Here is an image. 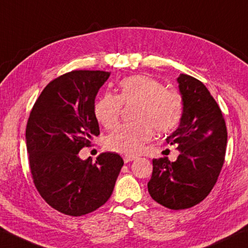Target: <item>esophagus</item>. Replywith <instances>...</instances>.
<instances>
[{
  "label": "esophagus",
  "mask_w": 248,
  "mask_h": 248,
  "mask_svg": "<svg viewBox=\"0 0 248 248\" xmlns=\"http://www.w3.org/2000/svg\"><path fill=\"white\" fill-rule=\"evenodd\" d=\"M123 159H124V163H129V162L134 161L135 157H134V156H125Z\"/></svg>",
  "instance_id": "1"
}]
</instances>
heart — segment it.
Masks as SVG:
<instances>
[{
    "label": "heart",
    "instance_id": "1",
    "mask_svg": "<svg viewBox=\"0 0 248 248\" xmlns=\"http://www.w3.org/2000/svg\"><path fill=\"white\" fill-rule=\"evenodd\" d=\"M123 104L136 106L132 120L106 136L108 150L127 156L139 154L152 139L153 132L162 135L172 132L183 114L182 96L165 90L161 82L147 75H135L121 82L119 95L105 94L96 102L94 113L105 128L115 127L121 120Z\"/></svg>",
    "mask_w": 248,
    "mask_h": 248
}]
</instances>
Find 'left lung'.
<instances>
[{
  "instance_id": "obj_1",
  "label": "left lung",
  "mask_w": 248,
  "mask_h": 248,
  "mask_svg": "<svg viewBox=\"0 0 248 248\" xmlns=\"http://www.w3.org/2000/svg\"><path fill=\"white\" fill-rule=\"evenodd\" d=\"M183 100L178 127L165 140L180 152L175 162L153 159L147 183L155 202L170 209L201 203L216 184L225 159L227 131L223 114L203 83L192 76L177 78Z\"/></svg>"
}]
</instances>
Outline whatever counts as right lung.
Instances as JSON below:
<instances>
[{
	"label": "right lung",
	"instance_id": "add662e5",
	"mask_svg": "<svg viewBox=\"0 0 248 248\" xmlns=\"http://www.w3.org/2000/svg\"><path fill=\"white\" fill-rule=\"evenodd\" d=\"M104 71H73L49 82L34 104L25 140L35 187L63 214L82 216L111 197L123 166L106 152L81 159L78 152L100 134L95 97L109 78Z\"/></svg>",
	"mask_w": 248,
	"mask_h": 248
}]
</instances>
